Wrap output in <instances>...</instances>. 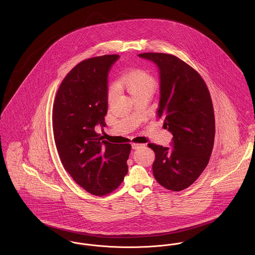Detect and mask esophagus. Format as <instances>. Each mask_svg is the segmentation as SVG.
<instances>
[{
	"mask_svg": "<svg viewBox=\"0 0 255 255\" xmlns=\"http://www.w3.org/2000/svg\"><path fill=\"white\" fill-rule=\"evenodd\" d=\"M144 144H141V143H135V142H133L132 143V148L133 149H137L138 147H140V146H143Z\"/></svg>",
	"mask_w": 255,
	"mask_h": 255,
	"instance_id": "34e87169",
	"label": "esophagus"
}]
</instances>
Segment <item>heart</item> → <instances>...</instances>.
<instances>
[{
    "label": "heart",
    "instance_id": "heart-1",
    "mask_svg": "<svg viewBox=\"0 0 255 255\" xmlns=\"http://www.w3.org/2000/svg\"><path fill=\"white\" fill-rule=\"evenodd\" d=\"M156 85L154 78L145 71L134 70L122 75L118 81V86L126 90L133 98L143 93H152ZM116 94V89L111 88L110 97Z\"/></svg>",
    "mask_w": 255,
    "mask_h": 255
}]
</instances>
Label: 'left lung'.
<instances>
[{
	"mask_svg": "<svg viewBox=\"0 0 255 255\" xmlns=\"http://www.w3.org/2000/svg\"><path fill=\"white\" fill-rule=\"evenodd\" d=\"M138 57L158 67L157 116L173 135V147L148 143L155 152L153 176L163 187L180 191L203 173L213 151L216 122L210 91L193 68L172 54L148 52Z\"/></svg>",
	"mask_w": 255,
	"mask_h": 255,
	"instance_id": "1",
	"label": "left lung"
}]
</instances>
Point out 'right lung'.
<instances>
[{
    "label": "right lung",
    "mask_w": 255,
    "mask_h": 255,
    "mask_svg": "<svg viewBox=\"0 0 255 255\" xmlns=\"http://www.w3.org/2000/svg\"><path fill=\"white\" fill-rule=\"evenodd\" d=\"M119 55L80 62L63 79L52 111L54 140L69 175L87 192L104 196L116 190L128 173L130 143L101 140L95 127H105L108 74Z\"/></svg>",
    "instance_id": "obj_1"
}]
</instances>
